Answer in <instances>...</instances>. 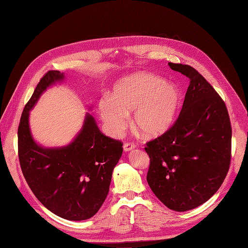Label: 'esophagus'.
Here are the masks:
<instances>
[{
    "instance_id": "1",
    "label": "esophagus",
    "mask_w": 248,
    "mask_h": 248,
    "mask_svg": "<svg viewBox=\"0 0 248 248\" xmlns=\"http://www.w3.org/2000/svg\"><path fill=\"white\" fill-rule=\"evenodd\" d=\"M135 144H133V143H124V150L125 151V152H129V151H133L134 149H135Z\"/></svg>"
}]
</instances>
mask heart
Instances as JSON below:
<instances>
[{"label": "heart", "instance_id": "heart-1", "mask_svg": "<svg viewBox=\"0 0 248 248\" xmlns=\"http://www.w3.org/2000/svg\"><path fill=\"white\" fill-rule=\"evenodd\" d=\"M182 94L177 85L150 72H135L115 82L111 96L98 102V113L113 136L122 133L133 111L132 123L147 138L167 133L175 124Z\"/></svg>", "mask_w": 248, "mask_h": 248}]
</instances>
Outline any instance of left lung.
I'll return each instance as SVG.
<instances>
[{
	"label": "left lung",
	"instance_id": "obj_1",
	"mask_svg": "<svg viewBox=\"0 0 248 248\" xmlns=\"http://www.w3.org/2000/svg\"><path fill=\"white\" fill-rule=\"evenodd\" d=\"M169 66L186 76L190 85L175 124L146 144L147 182L167 207L186 212L206 202L223 184L232 129L224 101L196 69L171 62Z\"/></svg>",
	"mask_w": 248,
	"mask_h": 248
}]
</instances>
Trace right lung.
Instances as JSON below:
<instances>
[{
    "instance_id": "1",
    "label": "right lung",
    "mask_w": 248,
    "mask_h": 248,
    "mask_svg": "<svg viewBox=\"0 0 248 248\" xmlns=\"http://www.w3.org/2000/svg\"><path fill=\"white\" fill-rule=\"evenodd\" d=\"M64 78L63 72L51 70L36 86L18 127V155L27 184L42 204L60 217L84 221L105 201L123 144L101 133L88 112L81 129L65 146L44 147L33 139L30 111L46 90Z\"/></svg>"
}]
</instances>
